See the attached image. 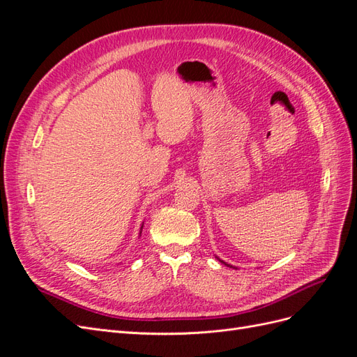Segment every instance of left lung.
I'll return each mask as SVG.
<instances>
[{"mask_svg": "<svg viewBox=\"0 0 357 357\" xmlns=\"http://www.w3.org/2000/svg\"><path fill=\"white\" fill-rule=\"evenodd\" d=\"M215 257H218V256H215ZM219 259V257H218ZM219 261L223 264V265H226V266H229V268H234V269H238V268H236V266H232V265H229V264H226L225 261H222V259H219Z\"/></svg>", "mask_w": 357, "mask_h": 357, "instance_id": "1", "label": "left lung"}]
</instances>
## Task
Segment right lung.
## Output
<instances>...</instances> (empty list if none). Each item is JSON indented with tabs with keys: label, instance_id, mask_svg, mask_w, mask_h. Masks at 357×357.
Here are the masks:
<instances>
[{
	"label": "right lung",
	"instance_id": "1",
	"mask_svg": "<svg viewBox=\"0 0 357 357\" xmlns=\"http://www.w3.org/2000/svg\"><path fill=\"white\" fill-rule=\"evenodd\" d=\"M143 225H144V222H143ZM143 225H142V228H139V235H142V229H143Z\"/></svg>",
	"mask_w": 357,
	"mask_h": 357
}]
</instances>
